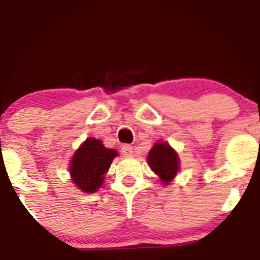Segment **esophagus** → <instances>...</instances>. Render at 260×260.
I'll use <instances>...</instances> for the list:
<instances>
[{"label": "esophagus", "mask_w": 260, "mask_h": 260, "mask_svg": "<svg viewBox=\"0 0 260 260\" xmlns=\"http://www.w3.org/2000/svg\"><path fill=\"white\" fill-rule=\"evenodd\" d=\"M132 154H133L132 145L124 144L123 147H122V155H123V156H131Z\"/></svg>", "instance_id": "esophagus-1"}]
</instances>
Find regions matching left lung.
<instances>
[{"instance_id":"1","label":"left lung","mask_w":260,"mask_h":260,"mask_svg":"<svg viewBox=\"0 0 260 260\" xmlns=\"http://www.w3.org/2000/svg\"><path fill=\"white\" fill-rule=\"evenodd\" d=\"M148 164L150 169L160 177V181L168 184L175 178L180 170V159L169 143L157 142L149 151Z\"/></svg>"}]
</instances>
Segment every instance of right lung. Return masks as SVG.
<instances>
[{
	"mask_svg": "<svg viewBox=\"0 0 260 260\" xmlns=\"http://www.w3.org/2000/svg\"><path fill=\"white\" fill-rule=\"evenodd\" d=\"M115 149L104 147L100 139L88 138L74 153L70 164L73 183L84 193H95L101 187L113 157Z\"/></svg>",
	"mask_w": 260,
	"mask_h": 260,
	"instance_id": "1",
	"label": "right lung"
}]
</instances>
